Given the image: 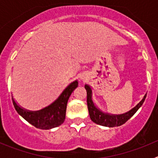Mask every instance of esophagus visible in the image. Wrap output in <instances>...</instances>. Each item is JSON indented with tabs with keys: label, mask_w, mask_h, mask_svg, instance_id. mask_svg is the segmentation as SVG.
Listing matches in <instances>:
<instances>
[{
	"label": "esophagus",
	"mask_w": 158,
	"mask_h": 158,
	"mask_svg": "<svg viewBox=\"0 0 158 158\" xmlns=\"http://www.w3.org/2000/svg\"><path fill=\"white\" fill-rule=\"evenodd\" d=\"M82 79V80H84V79H85V77H81Z\"/></svg>",
	"instance_id": "34e87169"
}]
</instances>
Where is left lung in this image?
Wrapping results in <instances>:
<instances>
[{
  "label": "left lung",
  "mask_w": 158,
  "mask_h": 158,
  "mask_svg": "<svg viewBox=\"0 0 158 158\" xmlns=\"http://www.w3.org/2000/svg\"><path fill=\"white\" fill-rule=\"evenodd\" d=\"M85 88L87 92V104L90 118L95 123L104 127H118L125 123L140 108L146 97V94L139 104L127 112L120 114V115H113V114L104 112L96 107L93 100V90H92L91 86L89 85H85Z\"/></svg>",
  "instance_id": "left-lung-1"
}]
</instances>
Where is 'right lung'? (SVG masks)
I'll return each instance as SVG.
<instances>
[{"mask_svg":"<svg viewBox=\"0 0 158 158\" xmlns=\"http://www.w3.org/2000/svg\"><path fill=\"white\" fill-rule=\"evenodd\" d=\"M77 86V81H73L64 89L58 99L54 100L52 104L39 111L24 109L16 103L13 96L12 103L18 114L21 115L29 123L39 129H52L60 126L65 121L67 102L70 95Z\"/></svg>","mask_w":158,"mask_h":158,"instance_id":"add662e5","label":"right lung"}]
</instances>
